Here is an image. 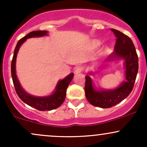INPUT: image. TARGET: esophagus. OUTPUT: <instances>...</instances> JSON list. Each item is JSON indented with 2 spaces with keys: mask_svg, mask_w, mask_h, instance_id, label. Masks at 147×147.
I'll return each mask as SVG.
<instances>
[{
  "mask_svg": "<svg viewBox=\"0 0 147 147\" xmlns=\"http://www.w3.org/2000/svg\"><path fill=\"white\" fill-rule=\"evenodd\" d=\"M82 71H83V67L82 66H77L75 68V74H79L80 72H82Z\"/></svg>",
  "mask_w": 147,
  "mask_h": 147,
  "instance_id": "obj_1",
  "label": "esophagus"
}]
</instances>
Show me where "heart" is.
<instances>
[{"label":"heart","mask_w":147,"mask_h":147,"mask_svg":"<svg viewBox=\"0 0 147 147\" xmlns=\"http://www.w3.org/2000/svg\"><path fill=\"white\" fill-rule=\"evenodd\" d=\"M99 44H100V43H99V42L97 41H94L93 43H92V45H93V47H95V48H97V47H98Z\"/></svg>","instance_id":"1"}]
</instances>
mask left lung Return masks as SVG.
<instances>
[{
  "label": "left lung",
  "instance_id": "left-lung-1",
  "mask_svg": "<svg viewBox=\"0 0 147 147\" xmlns=\"http://www.w3.org/2000/svg\"><path fill=\"white\" fill-rule=\"evenodd\" d=\"M116 38L115 51L106 61L123 59L124 60L126 82H123L113 90H97L92 85L90 76H86L85 94L87 100L92 105L108 109L115 106L129 96L133 88L138 71V57L132 40L118 31L111 29Z\"/></svg>",
  "mask_w": 147,
  "mask_h": 147
}]
</instances>
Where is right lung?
<instances>
[{"mask_svg": "<svg viewBox=\"0 0 147 147\" xmlns=\"http://www.w3.org/2000/svg\"><path fill=\"white\" fill-rule=\"evenodd\" d=\"M45 35H48V31L38 30V31L31 32L25 36L21 38L18 41L16 48H15L14 56H13L11 64V77H12L15 90H16V93L19 98L28 105L41 111L53 110V109L59 107L63 104L65 100V96H66L67 88L74 76V73H71L67 76L65 78L60 80L57 84L55 92H53L52 95L45 96V97H35V96L30 95V94L27 93L21 87L17 79V76L16 75V59L18 50H19L21 45L26 41L27 38H32V37L43 36Z\"/></svg>", "mask_w": 147, "mask_h": 147, "instance_id": "1", "label": "right lung"}]
</instances>
